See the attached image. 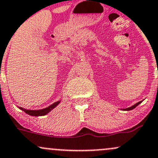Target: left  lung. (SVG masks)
<instances>
[{
    "label": "left lung",
    "mask_w": 158,
    "mask_h": 158,
    "mask_svg": "<svg viewBox=\"0 0 158 158\" xmlns=\"http://www.w3.org/2000/svg\"><path fill=\"white\" fill-rule=\"evenodd\" d=\"M142 101H139V102H138V103H136L135 104H134L133 106H132V107H128V108H126V109H123V110H132V109H134V108H135L136 107H137L138 105H139V104H141V103H142Z\"/></svg>",
    "instance_id": "left-lung-1"
}]
</instances>
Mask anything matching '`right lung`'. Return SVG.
<instances>
[{
	"instance_id": "right-lung-1",
	"label": "right lung",
	"mask_w": 158,
	"mask_h": 158,
	"mask_svg": "<svg viewBox=\"0 0 158 158\" xmlns=\"http://www.w3.org/2000/svg\"><path fill=\"white\" fill-rule=\"evenodd\" d=\"M60 101H56V102H54L53 104L50 105L49 107L41 110H26L20 107H19V108L22 110L24 111V112L26 113L27 114H29V115L34 116V117H39V116H44L47 114H48L51 110H53L54 107H57L58 104H60Z\"/></svg>"
}]
</instances>
